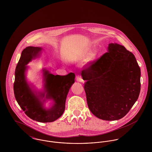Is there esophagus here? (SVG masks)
Returning a JSON list of instances; mask_svg holds the SVG:
<instances>
[{
  "mask_svg": "<svg viewBox=\"0 0 152 152\" xmlns=\"http://www.w3.org/2000/svg\"><path fill=\"white\" fill-rule=\"evenodd\" d=\"M76 80H77V81L80 82V83H82V82L84 81V80H83L81 76V75H79L76 76Z\"/></svg>",
  "mask_w": 152,
  "mask_h": 152,
  "instance_id": "1",
  "label": "esophagus"
}]
</instances>
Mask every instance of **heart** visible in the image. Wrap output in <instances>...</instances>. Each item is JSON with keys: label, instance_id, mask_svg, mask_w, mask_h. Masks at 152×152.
Returning <instances> with one entry per match:
<instances>
[{"label": "heart", "instance_id": "obj_1", "mask_svg": "<svg viewBox=\"0 0 152 152\" xmlns=\"http://www.w3.org/2000/svg\"><path fill=\"white\" fill-rule=\"evenodd\" d=\"M95 53L94 51H91L88 56L86 53H83L80 55H76V56H71L69 57L68 58V60L69 61H83L84 60L86 59V60L84 61V65H89L95 59Z\"/></svg>", "mask_w": 152, "mask_h": 152}]
</instances>
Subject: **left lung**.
Here are the masks:
<instances>
[{
	"mask_svg": "<svg viewBox=\"0 0 152 152\" xmlns=\"http://www.w3.org/2000/svg\"><path fill=\"white\" fill-rule=\"evenodd\" d=\"M140 75L131 52L122 45L109 44L108 52L81 72L91 112L105 121L124 117L139 97Z\"/></svg>",
	"mask_w": 152,
	"mask_h": 152,
	"instance_id": "1",
	"label": "left lung"
}]
</instances>
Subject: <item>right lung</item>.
I'll return each instance as SVG.
<instances>
[{
  "instance_id": "1",
  "label": "right lung",
  "mask_w": 152,
  "mask_h": 152,
  "mask_svg": "<svg viewBox=\"0 0 152 152\" xmlns=\"http://www.w3.org/2000/svg\"><path fill=\"white\" fill-rule=\"evenodd\" d=\"M42 47L29 46L22 51L21 57L15 70L13 85L15 98L26 115L40 122H51L58 119L64 113L67 94L74 83L75 74L54 75L43 69V89L37 91L26 79L27 64L40 56ZM53 101L52 107L46 109L43 104L46 100Z\"/></svg>"
}]
</instances>
